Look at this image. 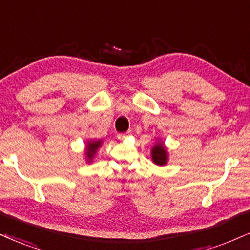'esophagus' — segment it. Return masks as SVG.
Segmentation results:
<instances>
[{
    "label": "esophagus",
    "instance_id": "obj_1",
    "mask_svg": "<svg viewBox=\"0 0 250 250\" xmlns=\"http://www.w3.org/2000/svg\"><path fill=\"white\" fill-rule=\"evenodd\" d=\"M130 134H131V132H125V133H119L118 135H117V138H118L119 140H124V139H126V138H127Z\"/></svg>",
    "mask_w": 250,
    "mask_h": 250
}]
</instances>
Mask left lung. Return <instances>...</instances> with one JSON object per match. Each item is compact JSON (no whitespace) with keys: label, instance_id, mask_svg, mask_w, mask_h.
I'll return each instance as SVG.
<instances>
[{"label":"left lung","instance_id":"8db88e82","mask_svg":"<svg viewBox=\"0 0 250 250\" xmlns=\"http://www.w3.org/2000/svg\"><path fill=\"white\" fill-rule=\"evenodd\" d=\"M152 159L156 165L163 166L167 161V152L161 144H158L152 149Z\"/></svg>","mask_w":250,"mask_h":250}]
</instances>
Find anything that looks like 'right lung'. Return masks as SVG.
I'll use <instances>...</instances> for the list:
<instances>
[{
    "label": "right lung",
    "mask_w": 250,
    "mask_h": 250,
    "mask_svg": "<svg viewBox=\"0 0 250 250\" xmlns=\"http://www.w3.org/2000/svg\"><path fill=\"white\" fill-rule=\"evenodd\" d=\"M100 146H101V140L100 141H94V143H89V145H88V152H87V155H88L89 159H91L92 156H94L95 152H96V149Z\"/></svg>",
    "instance_id": "right-lung-1"
}]
</instances>
